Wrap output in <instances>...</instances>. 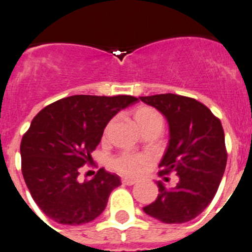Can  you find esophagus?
I'll use <instances>...</instances> for the list:
<instances>
[{
    "label": "esophagus",
    "mask_w": 252,
    "mask_h": 252,
    "mask_svg": "<svg viewBox=\"0 0 252 252\" xmlns=\"http://www.w3.org/2000/svg\"><path fill=\"white\" fill-rule=\"evenodd\" d=\"M122 183H123V184H126V185H134L135 183H137V180H135V179H128V178H123V179H122Z\"/></svg>",
    "instance_id": "obj_1"
}]
</instances>
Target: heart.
Returning a JSON list of instances; mask_svg holds the SVG:
<instances>
[{
    "mask_svg": "<svg viewBox=\"0 0 252 252\" xmlns=\"http://www.w3.org/2000/svg\"><path fill=\"white\" fill-rule=\"evenodd\" d=\"M133 119L140 128V130L157 123V122H161L160 115L153 108L147 107V105H140V107L135 108L133 110ZM105 133H107V129H105ZM147 166L148 158L142 154L122 153L110 159V168L121 175L128 176V178L139 176L147 169Z\"/></svg>",
    "mask_w": 252,
    "mask_h": 252,
    "instance_id": "obj_1",
    "label": "heart"
}]
</instances>
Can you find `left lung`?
<instances>
[{
	"instance_id": "obj_1",
	"label": "left lung",
	"mask_w": 252,
	"mask_h": 252,
	"mask_svg": "<svg viewBox=\"0 0 252 252\" xmlns=\"http://www.w3.org/2000/svg\"><path fill=\"white\" fill-rule=\"evenodd\" d=\"M139 98L168 119L170 139L159 176L176 173L179 178L173 189L158 183L157 200L143 210L165 224L190 221L211 203L226 168L221 122L194 98L173 93Z\"/></svg>"
}]
</instances>
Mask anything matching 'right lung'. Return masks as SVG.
I'll use <instances>...</instances> for the list:
<instances>
[{
  "instance_id": "obj_1",
  "label": "right lung",
  "mask_w": 252,
  "mask_h": 252,
  "mask_svg": "<svg viewBox=\"0 0 252 252\" xmlns=\"http://www.w3.org/2000/svg\"><path fill=\"white\" fill-rule=\"evenodd\" d=\"M133 95H70L44 107L21 140V169L34 203L53 221L81 225L103 213L119 176L99 169L79 180L81 166L102 139L108 122L133 104Z\"/></svg>"
}]
</instances>
